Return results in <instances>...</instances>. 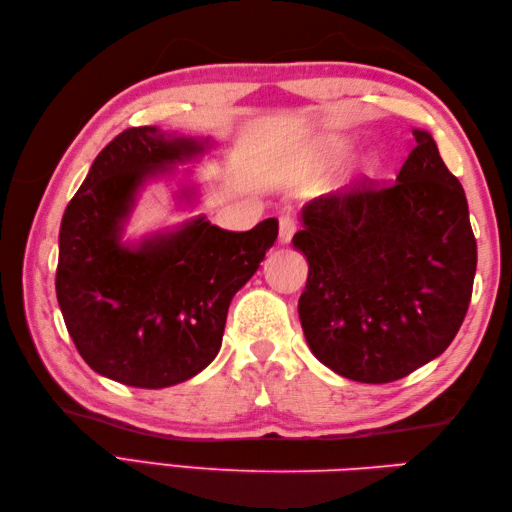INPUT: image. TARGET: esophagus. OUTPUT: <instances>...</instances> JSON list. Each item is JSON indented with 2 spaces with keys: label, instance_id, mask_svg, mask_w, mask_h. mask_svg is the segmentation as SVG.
Listing matches in <instances>:
<instances>
[{
  "label": "esophagus",
  "instance_id": "1",
  "mask_svg": "<svg viewBox=\"0 0 512 512\" xmlns=\"http://www.w3.org/2000/svg\"><path fill=\"white\" fill-rule=\"evenodd\" d=\"M297 231V224H295V217L292 215H281L279 220V242L281 244H290L292 235Z\"/></svg>",
  "mask_w": 512,
  "mask_h": 512
}]
</instances>
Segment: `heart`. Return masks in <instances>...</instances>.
Here are the masks:
<instances>
[{"instance_id": "heart-1", "label": "heart", "mask_w": 512, "mask_h": 512, "mask_svg": "<svg viewBox=\"0 0 512 512\" xmlns=\"http://www.w3.org/2000/svg\"><path fill=\"white\" fill-rule=\"evenodd\" d=\"M345 147H347V143H345V140H341V138L323 140V154L325 156H339V154H343ZM376 167H378V158L374 154L363 156L361 165H358L361 173H372V171H376Z\"/></svg>"}]
</instances>
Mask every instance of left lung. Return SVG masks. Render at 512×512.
<instances>
[{
  "mask_svg": "<svg viewBox=\"0 0 512 512\" xmlns=\"http://www.w3.org/2000/svg\"><path fill=\"white\" fill-rule=\"evenodd\" d=\"M413 136L394 187L314 198L292 237L308 262L303 336L325 367L356 383H391L438 358L469 310V204L433 136L420 127Z\"/></svg>",
  "mask_w": 512,
  "mask_h": 512,
  "instance_id": "left-lung-1",
  "label": "left lung"
}]
</instances>
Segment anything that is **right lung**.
Masks as SVG:
<instances>
[{
	"label": "right lung",
	"mask_w": 512,
	"mask_h": 512,
	"mask_svg": "<svg viewBox=\"0 0 512 512\" xmlns=\"http://www.w3.org/2000/svg\"><path fill=\"white\" fill-rule=\"evenodd\" d=\"M220 145L156 125L132 127L107 145L65 206L57 299L76 350L96 374L162 389L213 363L228 306L275 244V217L244 233L206 215L125 237L149 184L171 191L173 209L195 211L202 184L191 169Z\"/></svg>",
	"instance_id": "obj_1"
}]
</instances>
